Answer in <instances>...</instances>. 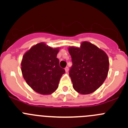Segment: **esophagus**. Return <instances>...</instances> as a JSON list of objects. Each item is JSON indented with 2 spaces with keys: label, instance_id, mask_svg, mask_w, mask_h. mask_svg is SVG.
I'll list each match as a JSON object with an SVG mask.
<instances>
[{
  "label": "esophagus",
  "instance_id": "34e87169",
  "mask_svg": "<svg viewBox=\"0 0 128 128\" xmlns=\"http://www.w3.org/2000/svg\"><path fill=\"white\" fill-rule=\"evenodd\" d=\"M65 71L66 72H68V71H69V68H68V67H66V68H65Z\"/></svg>",
  "mask_w": 128,
  "mask_h": 128
}]
</instances>
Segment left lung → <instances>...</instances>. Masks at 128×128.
Returning <instances> with one entry per match:
<instances>
[{
  "label": "left lung",
  "instance_id": "8db88e82",
  "mask_svg": "<svg viewBox=\"0 0 128 128\" xmlns=\"http://www.w3.org/2000/svg\"><path fill=\"white\" fill-rule=\"evenodd\" d=\"M73 63L69 71L73 88L78 94L87 95L96 91L105 80L109 70L106 53L88 41L80 47L69 46Z\"/></svg>",
  "mask_w": 128,
  "mask_h": 128
}]
</instances>
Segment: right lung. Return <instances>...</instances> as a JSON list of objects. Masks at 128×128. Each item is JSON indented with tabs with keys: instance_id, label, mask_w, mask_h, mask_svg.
<instances>
[{
	"instance_id": "obj_1",
	"label": "right lung",
	"mask_w": 128,
	"mask_h": 128,
	"mask_svg": "<svg viewBox=\"0 0 128 128\" xmlns=\"http://www.w3.org/2000/svg\"><path fill=\"white\" fill-rule=\"evenodd\" d=\"M59 50L41 42L24 54L21 62L22 73L27 84L36 92L50 95L58 88L60 77L65 73L57 58Z\"/></svg>"
}]
</instances>
